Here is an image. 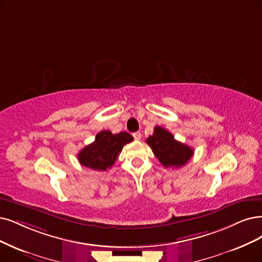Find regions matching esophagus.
<instances>
[{
	"label": "esophagus",
	"instance_id": "1",
	"mask_svg": "<svg viewBox=\"0 0 262 262\" xmlns=\"http://www.w3.org/2000/svg\"><path fill=\"white\" fill-rule=\"evenodd\" d=\"M133 136H134L135 140H140V139H141V134H140L139 132H137V133H134V134H133Z\"/></svg>",
	"mask_w": 262,
	"mask_h": 262
}]
</instances>
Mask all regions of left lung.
Segmentation results:
<instances>
[{"label":"left lung","mask_w":262,"mask_h":262,"mask_svg":"<svg viewBox=\"0 0 262 262\" xmlns=\"http://www.w3.org/2000/svg\"><path fill=\"white\" fill-rule=\"evenodd\" d=\"M146 142L152 149L154 156L166 168H179L186 165L194 153V150L177 141L172 134L161 126L154 127L153 135L147 138Z\"/></svg>","instance_id":"8db88e82"}]
</instances>
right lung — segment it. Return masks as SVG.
I'll return each mask as SVG.
<instances>
[{
	"label": "right lung",
	"instance_id": "right-lung-1",
	"mask_svg": "<svg viewBox=\"0 0 262 262\" xmlns=\"http://www.w3.org/2000/svg\"><path fill=\"white\" fill-rule=\"evenodd\" d=\"M133 140L132 135L126 132L112 134L110 130H101L96 135L94 142L79 152L77 160L85 167L106 170L114 165L125 144Z\"/></svg>",
	"mask_w": 262,
	"mask_h": 262
}]
</instances>
